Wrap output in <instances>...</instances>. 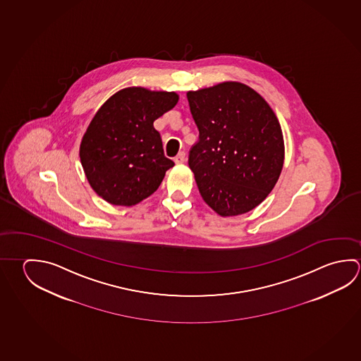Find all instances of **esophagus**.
Listing matches in <instances>:
<instances>
[{
	"mask_svg": "<svg viewBox=\"0 0 361 361\" xmlns=\"http://www.w3.org/2000/svg\"><path fill=\"white\" fill-rule=\"evenodd\" d=\"M185 161H186V153L183 152V151L178 152V156L175 157V162L176 164H183Z\"/></svg>",
	"mask_w": 361,
	"mask_h": 361,
	"instance_id": "1",
	"label": "esophagus"
}]
</instances>
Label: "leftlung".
Returning <instances> with one entry per match:
<instances>
[{"label":"left lung","mask_w":361,"mask_h":361,"mask_svg":"<svg viewBox=\"0 0 361 361\" xmlns=\"http://www.w3.org/2000/svg\"><path fill=\"white\" fill-rule=\"evenodd\" d=\"M199 140L189 166L204 202L221 216L264 202L284 162L283 133L271 108L240 82L188 92Z\"/></svg>","instance_id":"left-lung-1"}]
</instances>
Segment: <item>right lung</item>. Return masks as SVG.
I'll return each instance as SVG.
<instances>
[{"label":"right lung","mask_w":361,"mask_h":361,"mask_svg":"<svg viewBox=\"0 0 361 361\" xmlns=\"http://www.w3.org/2000/svg\"><path fill=\"white\" fill-rule=\"evenodd\" d=\"M178 102L175 92L128 87L111 96L90 123L80 157L96 194L130 207L152 195L175 165L153 121Z\"/></svg>","instance_id":"obj_1"}]
</instances>
